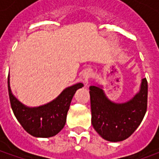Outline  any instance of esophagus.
Returning <instances> with one entry per match:
<instances>
[{
  "label": "esophagus",
  "instance_id": "obj_1",
  "mask_svg": "<svg viewBox=\"0 0 159 159\" xmlns=\"http://www.w3.org/2000/svg\"><path fill=\"white\" fill-rule=\"evenodd\" d=\"M91 71L90 70H87V71H85L84 72V74H83V79H84V83H86V84H88L89 83V80L90 79V77H91Z\"/></svg>",
  "mask_w": 159,
  "mask_h": 159
}]
</instances>
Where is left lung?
I'll return each mask as SVG.
<instances>
[{
    "instance_id": "1",
    "label": "left lung",
    "mask_w": 159,
    "mask_h": 159,
    "mask_svg": "<svg viewBox=\"0 0 159 159\" xmlns=\"http://www.w3.org/2000/svg\"><path fill=\"white\" fill-rule=\"evenodd\" d=\"M89 90L92 125L97 133L112 142L129 138L139 127L147 111V79H142L140 91L125 103L111 101L99 86H90Z\"/></svg>"
}]
</instances>
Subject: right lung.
Here are the masks:
<instances>
[{
  "label": "right lung",
  "instance_id": "right-lung-1",
  "mask_svg": "<svg viewBox=\"0 0 159 159\" xmlns=\"http://www.w3.org/2000/svg\"><path fill=\"white\" fill-rule=\"evenodd\" d=\"M8 93L12 111L26 132L35 137L48 138L56 135L62 129L74 94L83 83L68 87L51 102L38 107H28L13 96L7 78Z\"/></svg>",
  "mask_w": 159,
  "mask_h": 159
}]
</instances>
